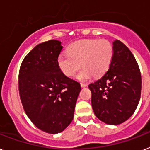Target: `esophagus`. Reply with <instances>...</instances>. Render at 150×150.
Listing matches in <instances>:
<instances>
[{"label": "esophagus", "mask_w": 150, "mask_h": 150, "mask_svg": "<svg viewBox=\"0 0 150 150\" xmlns=\"http://www.w3.org/2000/svg\"><path fill=\"white\" fill-rule=\"evenodd\" d=\"M87 85H87L86 83H82V82L81 83V88H85V87H87Z\"/></svg>", "instance_id": "34e87169"}]
</instances>
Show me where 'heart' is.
<instances>
[{
	"mask_svg": "<svg viewBox=\"0 0 150 150\" xmlns=\"http://www.w3.org/2000/svg\"><path fill=\"white\" fill-rule=\"evenodd\" d=\"M114 58V48L105 40H79L67 47V53L58 56V65L66 76L73 77L80 68L78 79L88 80L92 75L100 77L106 73Z\"/></svg>",
	"mask_w": 150,
	"mask_h": 150,
	"instance_id": "heart-1",
	"label": "heart"
}]
</instances>
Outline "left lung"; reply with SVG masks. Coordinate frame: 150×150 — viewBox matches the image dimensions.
I'll return each instance as SVG.
<instances>
[{"mask_svg": "<svg viewBox=\"0 0 150 150\" xmlns=\"http://www.w3.org/2000/svg\"><path fill=\"white\" fill-rule=\"evenodd\" d=\"M114 58L101 79L88 85L91 106L97 117L110 125H118L134 113L141 94L139 66L130 50L120 40L113 42Z\"/></svg>", "mask_w": 150, "mask_h": 150, "instance_id": "1", "label": "left lung"}]
</instances>
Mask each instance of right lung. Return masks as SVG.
Instances as JSON below:
<instances>
[{
  "instance_id": "add662e5",
  "label": "right lung",
  "mask_w": 150,
  "mask_h": 150,
  "mask_svg": "<svg viewBox=\"0 0 150 150\" xmlns=\"http://www.w3.org/2000/svg\"><path fill=\"white\" fill-rule=\"evenodd\" d=\"M61 42L38 44L23 59L19 72L23 107L33 124L42 131H63L74 117L81 85L67 77L58 65Z\"/></svg>"
}]
</instances>
